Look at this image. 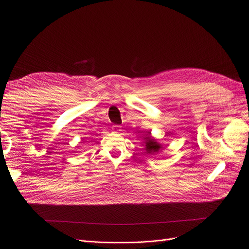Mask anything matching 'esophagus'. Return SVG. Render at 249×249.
Segmentation results:
<instances>
[{"mask_svg": "<svg viewBox=\"0 0 249 249\" xmlns=\"http://www.w3.org/2000/svg\"><path fill=\"white\" fill-rule=\"evenodd\" d=\"M112 129H113V131L116 132V133H118V132H120V131H122L121 126H120V125H114V126L112 127Z\"/></svg>", "mask_w": 249, "mask_h": 249, "instance_id": "34e87169", "label": "esophagus"}]
</instances>
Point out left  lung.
<instances>
[{
    "label": "left lung",
    "instance_id": "obj_1",
    "mask_svg": "<svg viewBox=\"0 0 249 249\" xmlns=\"http://www.w3.org/2000/svg\"><path fill=\"white\" fill-rule=\"evenodd\" d=\"M161 149L160 143H158L155 140L151 139V137H148L145 142V150L148 151V153H156L158 152Z\"/></svg>",
    "mask_w": 249,
    "mask_h": 249
}]
</instances>
